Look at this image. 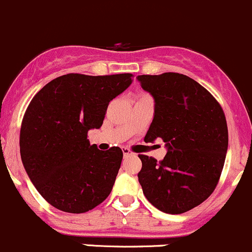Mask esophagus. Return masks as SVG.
Listing matches in <instances>:
<instances>
[{
  "mask_svg": "<svg viewBox=\"0 0 252 252\" xmlns=\"http://www.w3.org/2000/svg\"><path fill=\"white\" fill-rule=\"evenodd\" d=\"M123 153H124V157H128V155H133L134 153L131 152L129 149H127V148H123Z\"/></svg>",
  "mask_w": 252,
  "mask_h": 252,
  "instance_id": "1",
  "label": "esophagus"
}]
</instances>
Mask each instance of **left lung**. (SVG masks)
Instances as JSON below:
<instances>
[{"label":"left lung","instance_id":"obj_1","mask_svg":"<svg viewBox=\"0 0 252 252\" xmlns=\"http://www.w3.org/2000/svg\"><path fill=\"white\" fill-rule=\"evenodd\" d=\"M137 79L155 100L144 141L160 138L167 147L160 161L138 155V181L157 209L183 214L206 200L219 184L228 148L224 111L206 88L187 75L164 72Z\"/></svg>","mask_w":252,"mask_h":252}]
</instances>
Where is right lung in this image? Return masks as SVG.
I'll list each match as a JSON object with an SVG mask.
<instances>
[{
  "instance_id": "1",
  "label": "right lung",
  "mask_w": 252,
  "mask_h": 252,
  "mask_svg": "<svg viewBox=\"0 0 252 252\" xmlns=\"http://www.w3.org/2000/svg\"><path fill=\"white\" fill-rule=\"evenodd\" d=\"M132 74H66L31 99L20 128V157L42 198L56 209L84 214L113 189L123 150H99L87 133L99 128L108 104L131 85Z\"/></svg>"
}]
</instances>
